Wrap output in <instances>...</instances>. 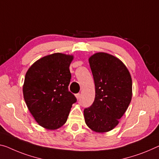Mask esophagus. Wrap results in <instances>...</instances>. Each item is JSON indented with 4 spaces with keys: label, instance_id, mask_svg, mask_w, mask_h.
<instances>
[{
    "label": "esophagus",
    "instance_id": "34e87169",
    "mask_svg": "<svg viewBox=\"0 0 159 159\" xmlns=\"http://www.w3.org/2000/svg\"><path fill=\"white\" fill-rule=\"evenodd\" d=\"M76 98H77V99H80V93L76 94Z\"/></svg>",
    "mask_w": 159,
    "mask_h": 159
}]
</instances>
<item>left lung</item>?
Wrapping results in <instances>:
<instances>
[{"instance_id":"8db88e82","label":"left lung","mask_w":159,"mask_h":159,"mask_svg":"<svg viewBox=\"0 0 159 159\" xmlns=\"http://www.w3.org/2000/svg\"><path fill=\"white\" fill-rule=\"evenodd\" d=\"M94 77L95 99L84 110V121L91 130L105 133L119 123L132 97V80L121 60L106 52H97L89 58Z\"/></svg>"}]
</instances>
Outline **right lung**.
Here are the masks:
<instances>
[{
	"instance_id": "obj_1",
	"label": "right lung",
	"mask_w": 159,
	"mask_h": 159,
	"mask_svg": "<svg viewBox=\"0 0 159 159\" xmlns=\"http://www.w3.org/2000/svg\"><path fill=\"white\" fill-rule=\"evenodd\" d=\"M73 55L57 52L40 58L27 71L23 86L29 111L39 125L55 130L64 125L76 98L68 91Z\"/></svg>"
}]
</instances>
